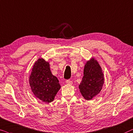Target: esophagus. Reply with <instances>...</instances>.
<instances>
[{
    "instance_id": "esophagus-1",
    "label": "esophagus",
    "mask_w": 133,
    "mask_h": 133,
    "mask_svg": "<svg viewBox=\"0 0 133 133\" xmlns=\"http://www.w3.org/2000/svg\"><path fill=\"white\" fill-rule=\"evenodd\" d=\"M65 83H66L67 84H72V83H73V82L70 80H67Z\"/></svg>"
}]
</instances>
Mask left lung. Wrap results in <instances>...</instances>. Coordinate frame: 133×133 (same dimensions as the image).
Segmentation results:
<instances>
[{
  "label": "left lung",
  "mask_w": 133,
  "mask_h": 133,
  "mask_svg": "<svg viewBox=\"0 0 133 133\" xmlns=\"http://www.w3.org/2000/svg\"><path fill=\"white\" fill-rule=\"evenodd\" d=\"M102 67L95 57L85 63L82 81L78 88L82 96L87 100H92L102 91L105 81Z\"/></svg>",
  "instance_id": "1"
}]
</instances>
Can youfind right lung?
<instances>
[{
  "instance_id": "1",
  "label": "right lung",
  "mask_w": 133,
  "mask_h": 133,
  "mask_svg": "<svg viewBox=\"0 0 133 133\" xmlns=\"http://www.w3.org/2000/svg\"><path fill=\"white\" fill-rule=\"evenodd\" d=\"M29 84L35 96L45 103L53 102L61 88L57 77L51 72L49 62L42 58L34 63Z\"/></svg>"
}]
</instances>
